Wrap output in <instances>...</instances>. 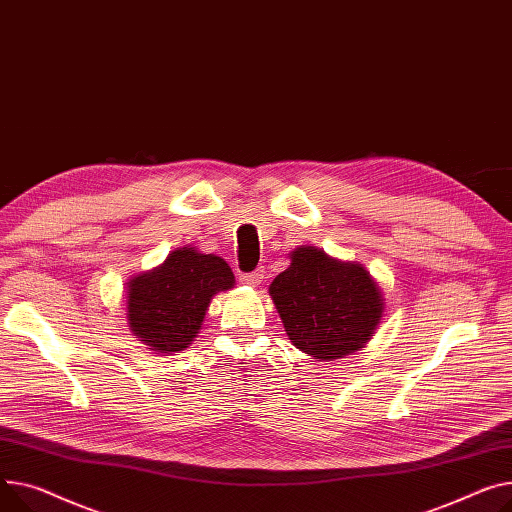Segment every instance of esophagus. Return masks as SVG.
Wrapping results in <instances>:
<instances>
[{
  "mask_svg": "<svg viewBox=\"0 0 512 512\" xmlns=\"http://www.w3.org/2000/svg\"><path fill=\"white\" fill-rule=\"evenodd\" d=\"M263 278H265V271L259 267V269H255V271H249V274H243V276H241V282L247 284V286H257V284L263 282Z\"/></svg>",
  "mask_w": 512,
  "mask_h": 512,
  "instance_id": "1",
  "label": "esophagus"
}]
</instances>
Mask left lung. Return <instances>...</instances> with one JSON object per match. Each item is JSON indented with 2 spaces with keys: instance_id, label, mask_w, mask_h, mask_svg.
I'll return each instance as SVG.
<instances>
[{
  "instance_id": "8db88e82",
  "label": "left lung",
  "mask_w": 512,
  "mask_h": 512,
  "mask_svg": "<svg viewBox=\"0 0 512 512\" xmlns=\"http://www.w3.org/2000/svg\"><path fill=\"white\" fill-rule=\"evenodd\" d=\"M269 294L292 344L319 360H337L370 339L383 315V296L358 263L331 259L315 247L292 251Z\"/></svg>"
}]
</instances>
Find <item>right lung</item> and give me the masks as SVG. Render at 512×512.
<instances>
[{"label": "right lung", "mask_w": 512, "mask_h": 512, "mask_svg": "<svg viewBox=\"0 0 512 512\" xmlns=\"http://www.w3.org/2000/svg\"><path fill=\"white\" fill-rule=\"evenodd\" d=\"M232 284L224 259L177 249L160 267L129 282L127 323L150 350L179 352L193 342L212 296Z\"/></svg>", "instance_id": "1"}]
</instances>
